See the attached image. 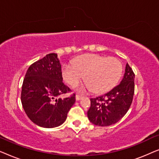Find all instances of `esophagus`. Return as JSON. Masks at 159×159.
Listing matches in <instances>:
<instances>
[{
  "instance_id": "1",
  "label": "esophagus",
  "mask_w": 159,
  "mask_h": 159,
  "mask_svg": "<svg viewBox=\"0 0 159 159\" xmlns=\"http://www.w3.org/2000/svg\"><path fill=\"white\" fill-rule=\"evenodd\" d=\"M82 98H83V97L81 96V95H76V101H80V100H81Z\"/></svg>"
}]
</instances>
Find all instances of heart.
<instances>
[{"instance_id":"1","label":"heart","mask_w":159,"mask_h":159,"mask_svg":"<svg viewBox=\"0 0 159 159\" xmlns=\"http://www.w3.org/2000/svg\"><path fill=\"white\" fill-rule=\"evenodd\" d=\"M122 74V64L114 57L94 53L84 54L75 58L72 64H66L62 68V77L71 87H75L83 78L86 81L81 90H94L104 93L116 85Z\"/></svg>"}]
</instances>
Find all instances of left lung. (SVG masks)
<instances>
[{"instance_id":"left-lung-1","label":"left lung","mask_w":159,"mask_h":159,"mask_svg":"<svg viewBox=\"0 0 159 159\" xmlns=\"http://www.w3.org/2000/svg\"><path fill=\"white\" fill-rule=\"evenodd\" d=\"M134 74L127 64L124 77L118 85L101 96L90 98L88 111L93 125L106 127L116 124L131 106L134 91Z\"/></svg>"}]
</instances>
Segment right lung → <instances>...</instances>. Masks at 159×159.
I'll list each match as a JSON object with an SVG mask.
<instances>
[{"label": "right lung", "mask_w": 159, "mask_h": 159, "mask_svg": "<svg viewBox=\"0 0 159 159\" xmlns=\"http://www.w3.org/2000/svg\"><path fill=\"white\" fill-rule=\"evenodd\" d=\"M63 81L61 66L56 53H49L27 69L21 89V101L30 120L45 128H53L66 121L75 103V94L56 98L70 92Z\"/></svg>", "instance_id": "right-lung-1"}]
</instances>
